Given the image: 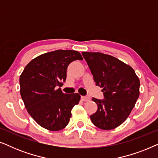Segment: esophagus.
I'll return each mask as SVG.
<instances>
[{"instance_id": "34e87169", "label": "esophagus", "mask_w": 158, "mask_h": 158, "mask_svg": "<svg viewBox=\"0 0 158 158\" xmlns=\"http://www.w3.org/2000/svg\"><path fill=\"white\" fill-rule=\"evenodd\" d=\"M81 100L83 101H88L90 100L89 96H81Z\"/></svg>"}]
</instances>
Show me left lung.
<instances>
[{
  "label": "left lung",
  "instance_id": "8db88e82",
  "mask_svg": "<svg viewBox=\"0 0 158 158\" xmlns=\"http://www.w3.org/2000/svg\"><path fill=\"white\" fill-rule=\"evenodd\" d=\"M82 55L104 96L103 100L92 98L98 109L90 119L99 129H115L128 118L139 98V77L131 66L113 56L88 52Z\"/></svg>",
  "mask_w": 158,
  "mask_h": 158
}]
</instances>
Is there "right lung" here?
<instances>
[{
    "mask_svg": "<svg viewBox=\"0 0 158 158\" xmlns=\"http://www.w3.org/2000/svg\"><path fill=\"white\" fill-rule=\"evenodd\" d=\"M83 57L75 50L58 49L42 54L25 67L20 75V94L28 113L43 128L49 131L64 129L70 121L71 110L81 96L62 93L67 68L70 62Z\"/></svg>",
    "mask_w": 158,
    "mask_h": 158,
    "instance_id": "add662e5",
    "label": "right lung"
}]
</instances>
